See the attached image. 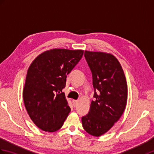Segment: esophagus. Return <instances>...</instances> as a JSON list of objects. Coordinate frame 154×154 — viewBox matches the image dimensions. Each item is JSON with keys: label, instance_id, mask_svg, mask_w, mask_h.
I'll use <instances>...</instances> for the list:
<instances>
[{"label": "esophagus", "instance_id": "1", "mask_svg": "<svg viewBox=\"0 0 154 154\" xmlns=\"http://www.w3.org/2000/svg\"><path fill=\"white\" fill-rule=\"evenodd\" d=\"M73 102V106L74 107H76L78 104V100H73L72 101Z\"/></svg>", "mask_w": 154, "mask_h": 154}]
</instances>
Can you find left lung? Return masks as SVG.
<instances>
[{"mask_svg": "<svg viewBox=\"0 0 154 154\" xmlns=\"http://www.w3.org/2000/svg\"><path fill=\"white\" fill-rule=\"evenodd\" d=\"M84 56L92 73L95 100L87 115L82 117V124L87 133L100 137L113 126L125 109L127 81L115 56L90 51H85Z\"/></svg>", "mask_w": 154, "mask_h": 154, "instance_id": "1", "label": "left lung"}]
</instances>
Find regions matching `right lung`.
<instances>
[{"label":"right lung","instance_id":"1","mask_svg":"<svg viewBox=\"0 0 154 154\" xmlns=\"http://www.w3.org/2000/svg\"><path fill=\"white\" fill-rule=\"evenodd\" d=\"M83 51L52 49L38 55L27 70L23 91L25 107L33 122L46 132L63 126L71 111L62 92L66 78Z\"/></svg>","mask_w":154,"mask_h":154}]
</instances>
